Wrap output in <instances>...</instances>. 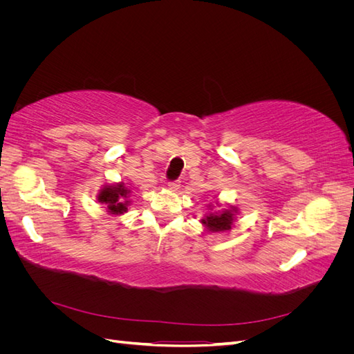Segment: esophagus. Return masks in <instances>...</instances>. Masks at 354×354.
<instances>
[{"instance_id":"obj_1","label":"esophagus","mask_w":354,"mask_h":354,"mask_svg":"<svg viewBox=\"0 0 354 354\" xmlns=\"http://www.w3.org/2000/svg\"><path fill=\"white\" fill-rule=\"evenodd\" d=\"M178 187H180L178 181H169V183H168V189H171V190H177Z\"/></svg>"}]
</instances>
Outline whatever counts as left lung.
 <instances>
[{
	"mask_svg": "<svg viewBox=\"0 0 354 354\" xmlns=\"http://www.w3.org/2000/svg\"><path fill=\"white\" fill-rule=\"evenodd\" d=\"M217 207H221V203L217 202ZM212 208H214V205H209V212L201 220L203 227L212 233L229 232L233 226L234 217H236L239 209L233 205L227 207V208H223V209L220 208L218 211H214Z\"/></svg>",
	"mask_w": 354,
	"mask_h": 354,
	"instance_id": "left-lung-1",
	"label": "left lung"
}]
</instances>
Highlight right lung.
<instances>
[{
    "label": "right lung",
    "instance_id": "add662e5",
    "mask_svg": "<svg viewBox=\"0 0 354 354\" xmlns=\"http://www.w3.org/2000/svg\"><path fill=\"white\" fill-rule=\"evenodd\" d=\"M130 195L131 189L127 187L122 181H120V183L115 185H104L95 198H97L100 203H103L111 216H121L130 207Z\"/></svg>",
    "mask_w": 354,
    "mask_h": 354
}]
</instances>
